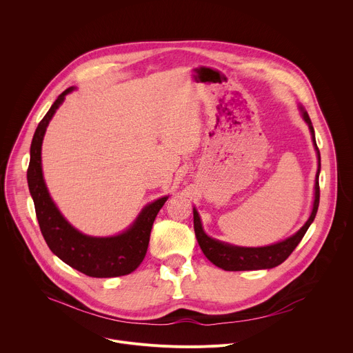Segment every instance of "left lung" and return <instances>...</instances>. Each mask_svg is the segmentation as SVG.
<instances>
[{
  "instance_id": "left-lung-1",
  "label": "left lung",
  "mask_w": 353,
  "mask_h": 353,
  "mask_svg": "<svg viewBox=\"0 0 353 353\" xmlns=\"http://www.w3.org/2000/svg\"><path fill=\"white\" fill-rule=\"evenodd\" d=\"M299 110L301 117L306 121L309 125L310 134H312V141L316 149L317 154V173H316V183H314V201H313V208L310 212L309 219L306 223L301 226L294 234L290 237L270 244L264 247H241V245H233L221 240H216L211 236H208L203 228V222H201L199 214L192 208L194 214V232L196 241L203 250V253L205 257L216 267L225 270V271H256V270H270L274 268L279 264H282L290 254L292 251L296 248V245L300 243V240L303 239L306 234L307 229L313 223L317 210H319V203H320V185H319V176L321 170V159H320V150L316 143V135H314V128L312 124V120L305 110L303 106L299 105Z\"/></svg>"
}]
</instances>
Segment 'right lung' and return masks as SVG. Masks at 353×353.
Instances as JSON below:
<instances>
[{
  "label": "right lung",
  "instance_id": "add662e5",
  "mask_svg": "<svg viewBox=\"0 0 353 353\" xmlns=\"http://www.w3.org/2000/svg\"><path fill=\"white\" fill-rule=\"evenodd\" d=\"M75 88L65 89L39 123L28 168V185L34 203L36 216L48 248L74 270L93 278H114L135 271L145 259L150 229L169 195L155 199L142 208L137 219L121 233L108 237L89 236L75 229L60 212L47 190L41 169V143L48 123L64 99Z\"/></svg>",
  "mask_w": 353,
  "mask_h": 353
}]
</instances>
